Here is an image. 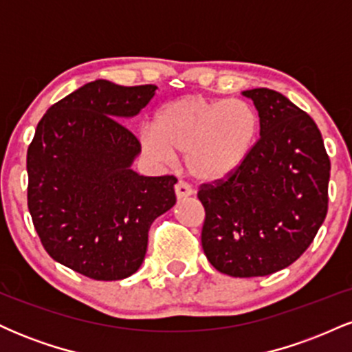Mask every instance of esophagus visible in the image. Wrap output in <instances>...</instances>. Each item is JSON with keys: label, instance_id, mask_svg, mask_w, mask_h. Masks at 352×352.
<instances>
[{"label": "esophagus", "instance_id": "1", "mask_svg": "<svg viewBox=\"0 0 352 352\" xmlns=\"http://www.w3.org/2000/svg\"><path fill=\"white\" fill-rule=\"evenodd\" d=\"M192 193H193L192 187L185 184V182H179V184L175 185V195H177V199H179V200L187 199V197L192 195Z\"/></svg>", "mask_w": 352, "mask_h": 352}]
</instances>
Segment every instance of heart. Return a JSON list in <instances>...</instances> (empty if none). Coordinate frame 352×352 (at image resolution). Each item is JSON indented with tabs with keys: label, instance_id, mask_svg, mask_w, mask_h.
<instances>
[{
	"label": "heart",
	"instance_id": "1",
	"mask_svg": "<svg viewBox=\"0 0 352 352\" xmlns=\"http://www.w3.org/2000/svg\"><path fill=\"white\" fill-rule=\"evenodd\" d=\"M258 132L260 119L246 100L184 96L159 109L155 127L142 129L140 144L160 164L172 162L175 152L185 153V167L193 179L217 184L243 167Z\"/></svg>",
	"mask_w": 352,
	"mask_h": 352
}]
</instances>
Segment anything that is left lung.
Returning <instances> with one entry per match:
<instances>
[{"label": "left lung", "mask_w": 352, "mask_h": 352, "mask_svg": "<svg viewBox=\"0 0 352 352\" xmlns=\"http://www.w3.org/2000/svg\"><path fill=\"white\" fill-rule=\"evenodd\" d=\"M241 94L260 117V139L227 182L204 185L201 246L213 268L266 276L296 261L328 213L331 162L314 120L280 92Z\"/></svg>", "instance_id": "8db88e82"}]
</instances>
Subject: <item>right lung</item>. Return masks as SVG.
Masks as SVG:
<instances>
[{"mask_svg": "<svg viewBox=\"0 0 352 352\" xmlns=\"http://www.w3.org/2000/svg\"><path fill=\"white\" fill-rule=\"evenodd\" d=\"M155 89L84 84L47 109L28 148V208L44 250L92 280L134 274L153 220L177 201L175 177L132 170L140 144L119 122L139 116Z\"/></svg>", "mask_w": 352, "mask_h": 352, "instance_id": "right-lung-1", "label": "right lung"}]
</instances>
